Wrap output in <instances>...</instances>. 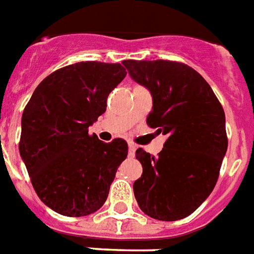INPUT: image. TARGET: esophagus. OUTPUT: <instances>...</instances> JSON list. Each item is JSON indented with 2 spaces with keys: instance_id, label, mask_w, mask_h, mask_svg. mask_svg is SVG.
I'll return each mask as SVG.
<instances>
[{
  "instance_id": "34e87169",
  "label": "esophagus",
  "mask_w": 254,
  "mask_h": 254,
  "mask_svg": "<svg viewBox=\"0 0 254 254\" xmlns=\"http://www.w3.org/2000/svg\"><path fill=\"white\" fill-rule=\"evenodd\" d=\"M127 147H129V156H133L134 152H136V148H137V147H136L133 143L127 144Z\"/></svg>"
}]
</instances>
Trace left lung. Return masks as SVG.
<instances>
[{
    "mask_svg": "<svg viewBox=\"0 0 254 254\" xmlns=\"http://www.w3.org/2000/svg\"><path fill=\"white\" fill-rule=\"evenodd\" d=\"M122 64L151 92L147 124L167 134L158 158L141 148L136 151L143 166V174L133 184L138 207L158 220L187 218L207 200L218 181L227 151L223 107L201 74L185 64L165 60Z\"/></svg>",
    "mask_w": 254,
    "mask_h": 254,
    "instance_id": "left-lung-1",
    "label": "left lung"
}]
</instances>
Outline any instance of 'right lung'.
<instances>
[{
	"label": "right lung",
	"instance_id": "right-lung-1",
	"mask_svg": "<svg viewBox=\"0 0 254 254\" xmlns=\"http://www.w3.org/2000/svg\"><path fill=\"white\" fill-rule=\"evenodd\" d=\"M125 76L121 64L67 65L49 74L25 106L20 156L38 197L57 213L85 216L109 196L127 144L122 138L103 143L88 127Z\"/></svg>",
	"mask_w": 254,
	"mask_h": 254
}]
</instances>
